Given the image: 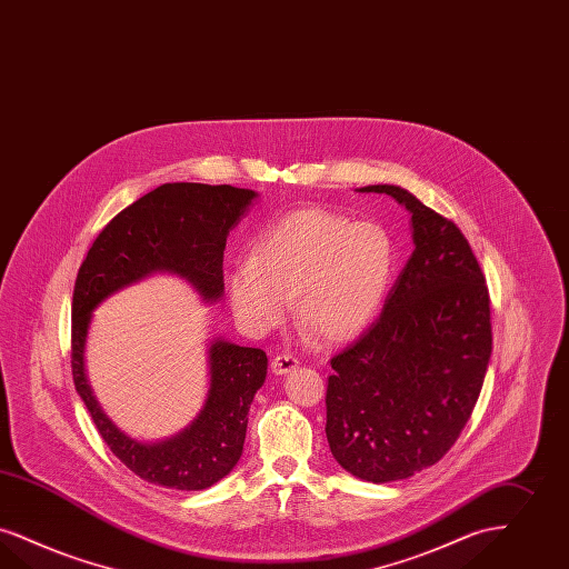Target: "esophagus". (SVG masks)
<instances>
[{
  "label": "esophagus",
  "mask_w": 569,
  "mask_h": 569,
  "mask_svg": "<svg viewBox=\"0 0 569 569\" xmlns=\"http://www.w3.org/2000/svg\"><path fill=\"white\" fill-rule=\"evenodd\" d=\"M298 360H296L295 356H286V353H281V356H274L273 362H271V370H273L274 375H290L292 370L298 368Z\"/></svg>",
  "instance_id": "1"
}]
</instances>
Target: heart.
<instances>
[{"label": "heart", "mask_w": 569, "mask_h": 569, "mask_svg": "<svg viewBox=\"0 0 569 569\" xmlns=\"http://www.w3.org/2000/svg\"><path fill=\"white\" fill-rule=\"evenodd\" d=\"M396 273L386 228L309 207L260 230L250 260L228 273V300L253 335L277 328L295 298L298 326L326 342L356 341L379 318Z\"/></svg>", "instance_id": "heart-1"}]
</instances>
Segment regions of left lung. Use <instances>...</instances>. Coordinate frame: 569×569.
<instances>
[{
    "mask_svg": "<svg viewBox=\"0 0 569 569\" xmlns=\"http://www.w3.org/2000/svg\"><path fill=\"white\" fill-rule=\"evenodd\" d=\"M410 213L415 250L381 318L332 358L326 436L349 475L412 477L442 459L468 423L491 358L489 292L451 220L391 183L358 188Z\"/></svg>",
    "mask_w": 569,
    "mask_h": 569,
    "instance_id": "left-lung-1",
    "label": "left lung"
}]
</instances>
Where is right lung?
I'll list each match as a JSON object with an SVG mask.
<instances>
[{
  "instance_id": "add662e5",
  "label": "right lung",
  "mask_w": 569,
  "mask_h": 569,
  "mask_svg": "<svg viewBox=\"0 0 569 569\" xmlns=\"http://www.w3.org/2000/svg\"><path fill=\"white\" fill-rule=\"evenodd\" d=\"M258 192L234 186L162 183L122 209L99 232L82 262L71 305V372L110 451L137 477L180 491H201L227 477L243 453L248 412L267 379V353L222 337L207 345L209 386L197 417L178 433L143 442L122 432L97 402L84 366L92 311L152 274H176L207 305L222 300L228 232Z\"/></svg>"
}]
</instances>
